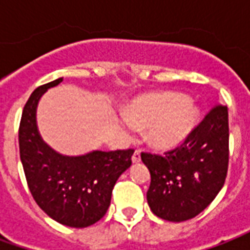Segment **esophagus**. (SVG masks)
Returning <instances> with one entry per match:
<instances>
[{
	"mask_svg": "<svg viewBox=\"0 0 250 250\" xmlns=\"http://www.w3.org/2000/svg\"><path fill=\"white\" fill-rule=\"evenodd\" d=\"M132 162L134 163L141 162V151H139V150H135L134 154H132Z\"/></svg>",
	"mask_w": 250,
	"mask_h": 250,
	"instance_id": "34e87169",
	"label": "esophagus"
}]
</instances>
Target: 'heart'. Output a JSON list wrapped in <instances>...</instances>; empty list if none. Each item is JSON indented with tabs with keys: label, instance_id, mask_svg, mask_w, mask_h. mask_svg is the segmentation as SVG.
Wrapping results in <instances>:
<instances>
[{
	"label": "heart",
	"instance_id": "obj_1",
	"mask_svg": "<svg viewBox=\"0 0 250 250\" xmlns=\"http://www.w3.org/2000/svg\"><path fill=\"white\" fill-rule=\"evenodd\" d=\"M125 131L145 125L147 141L158 147H173L193 131L198 108L188 98L177 93H155L136 99L125 111Z\"/></svg>",
	"mask_w": 250,
	"mask_h": 250
}]
</instances>
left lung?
Masks as SVG:
<instances>
[{"label":"left lung","mask_w":250,"mask_h":250,"mask_svg":"<svg viewBox=\"0 0 250 250\" xmlns=\"http://www.w3.org/2000/svg\"><path fill=\"white\" fill-rule=\"evenodd\" d=\"M151 182L150 209L171 222L194 218L209 206L225 184L229 163L228 108L214 105L181 146L163 155L142 152Z\"/></svg>","instance_id":"8db88e82"}]
</instances>
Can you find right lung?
<instances>
[{
    "label": "right lung",
    "mask_w": 250,
    "mask_h": 250,
    "mask_svg": "<svg viewBox=\"0 0 250 250\" xmlns=\"http://www.w3.org/2000/svg\"><path fill=\"white\" fill-rule=\"evenodd\" d=\"M62 77L36 88L20 122V158L36 204L59 224L87 228L108 210L116 181L131 166L134 150L92 151L79 157L62 155L41 139L36 109L40 98Z\"/></svg>",
    "instance_id": "obj_1"
}]
</instances>
